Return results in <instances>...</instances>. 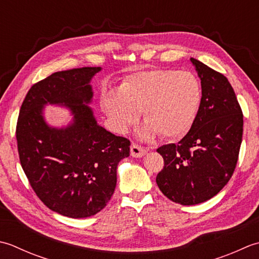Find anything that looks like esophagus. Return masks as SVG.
I'll return each mask as SVG.
<instances>
[{
	"instance_id": "34e87169",
	"label": "esophagus",
	"mask_w": 259,
	"mask_h": 259,
	"mask_svg": "<svg viewBox=\"0 0 259 259\" xmlns=\"http://www.w3.org/2000/svg\"><path fill=\"white\" fill-rule=\"evenodd\" d=\"M146 149L140 146L139 144L133 143L131 145V155L133 157H142L146 154Z\"/></svg>"
}]
</instances>
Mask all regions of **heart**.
I'll list each match as a JSON object with an SVG mask.
<instances>
[{
    "instance_id": "obj_1",
    "label": "heart",
    "mask_w": 259,
    "mask_h": 259,
    "mask_svg": "<svg viewBox=\"0 0 259 259\" xmlns=\"http://www.w3.org/2000/svg\"><path fill=\"white\" fill-rule=\"evenodd\" d=\"M201 104V86L191 72L154 69L133 73L118 93L103 98V108L116 130L125 131L142 110L143 137L156 133L164 139L186 135Z\"/></svg>"
}]
</instances>
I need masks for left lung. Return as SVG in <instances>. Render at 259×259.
I'll use <instances>...</instances> for the list:
<instances>
[{
  "label": "left lung",
  "mask_w": 259,
  "mask_h": 259,
  "mask_svg": "<svg viewBox=\"0 0 259 259\" xmlns=\"http://www.w3.org/2000/svg\"><path fill=\"white\" fill-rule=\"evenodd\" d=\"M201 80V104L194 123L178 144L156 151L164 167L156 176L166 198L192 205L214 197L228 181L238 161L244 117L233 87L223 73L194 58Z\"/></svg>",
  "instance_id": "8db88e82"
}]
</instances>
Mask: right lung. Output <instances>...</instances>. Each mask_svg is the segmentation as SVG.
I'll return each mask as SVG.
<instances>
[{
	"mask_svg": "<svg viewBox=\"0 0 259 259\" xmlns=\"http://www.w3.org/2000/svg\"><path fill=\"white\" fill-rule=\"evenodd\" d=\"M100 67L58 71L30 88L21 106L17 141L20 162L36 196L50 210L87 218L106 207L115 191L120 160L131 142L97 124L92 78ZM71 110L73 122L57 129L43 117L46 104Z\"/></svg>",
	"mask_w": 259,
	"mask_h": 259,
	"instance_id": "1",
	"label": "right lung"
}]
</instances>
